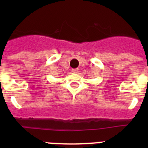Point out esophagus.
I'll return each mask as SVG.
<instances>
[{"instance_id": "obj_1", "label": "esophagus", "mask_w": 148, "mask_h": 148, "mask_svg": "<svg viewBox=\"0 0 148 148\" xmlns=\"http://www.w3.org/2000/svg\"><path fill=\"white\" fill-rule=\"evenodd\" d=\"M72 71H73L74 73H77L78 72V68H77V69H73Z\"/></svg>"}]
</instances>
